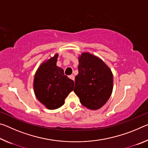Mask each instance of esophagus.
I'll return each instance as SVG.
<instances>
[{"label": "esophagus", "mask_w": 148, "mask_h": 148, "mask_svg": "<svg viewBox=\"0 0 148 148\" xmlns=\"http://www.w3.org/2000/svg\"><path fill=\"white\" fill-rule=\"evenodd\" d=\"M69 77H70V78H71V79H72V80H73V81L74 82L75 77H74V75H71V76H69Z\"/></svg>", "instance_id": "34e87169"}]
</instances>
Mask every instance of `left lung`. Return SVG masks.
Here are the masks:
<instances>
[{
  "mask_svg": "<svg viewBox=\"0 0 148 148\" xmlns=\"http://www.w3.org/2000/svg\"><path fill=\"white\" fill-rule=\"evenodd\" d=\"M78 61V74L75 78L74 91L83 106L89 110H99L112 93V72L101 58L89 52L79 55Z\"/></svg>",
  "mask_w": 148,
  "mask_h": 148,
  "instance_id": "1",
  "label": "left lung"
}]
</instances>
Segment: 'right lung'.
I'll list each match as a JSON object with an SVG mask.
<instances>
[{
	"mask_svg": "<svg viewBox=\"0 0 148 148\" xmlns=\"http://www.w3.org/2000/svg\"><path fill=\"white\" fill-rule=\"evenodd\" d=\"M59 53L45 60L36 71L33 82L35 96L46 108L56 110L64 104V99L73 91V80L65 76L57 66Z\"/></svg>",
	"mask_w": 148,
	"mask_h": 148,
	"instance_id": "obj_1",
	"label": "right lung"
}]
</instances>
